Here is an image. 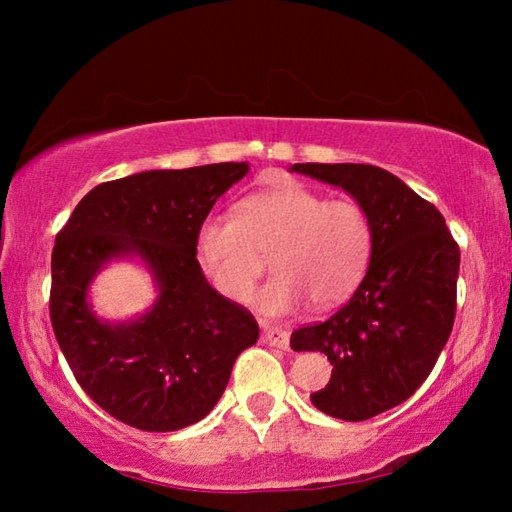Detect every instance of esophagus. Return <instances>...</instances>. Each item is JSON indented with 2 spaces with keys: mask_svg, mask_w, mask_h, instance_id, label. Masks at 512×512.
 Wrapping results in <instances>:
<instances>
[{
  "mask_svg": "<svg viewBox=\"0 0 512 512\" xmlns=\"http://www.w3.org/2000/svg\"><path fill=\"white\" fill-rule=\"evenodd\" d=\"M262 336L268 345H273V348H280V350H287L289 348V334L287 329L271 325V323H264L262 320Z\"/></svg>",
  "mask_w": 512,
  "mask_h": 512,
  "instance_id": "1",
  "label": "esophagus"
}]
</instances>
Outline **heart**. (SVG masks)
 Returning <instances> with one entry per match:
<instances>
[{
  "label": "heart",
  "instance_id": "1",
  "mask_svg": "<svg viewBox=\"0 0 512 512\" xmlns=\"http://www.w3.org/2000/svg\"><path fill=\"white\" fill-rule=\"evenodd\" d=\"M375 230L366 207L300 183L244 198L235 219L210 216L196 232V255L214 289L244 302L271 259L275 280L257 296L266 314H287L311 300L332 309L352 298L366 277Z\"/></svg>",
  "mask_w": 512,
  "mask_h": 512
}]
</instances>
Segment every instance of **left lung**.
I'll use <instances>...</instances> for the list:
<instances>
[{
    "label": "left lung",
    "mask_w": 512,
    "mask_h": 512,
    "mask_svg": "<svg viewBox=\"0 0 512 512\" xmlns=\"http://www.w3.org/2000/svg\"><path fill=\"white\" fill-rule=\"evenodd\" d=\"M366 207L375 250L361 287L323 323L291 334L296 352H325L329 384L311 395L318 411L361 422L418 391L456 318L461 250L436 205L372 164H293Z\"/></svg>",
    "instance_id": "left-lung-1"
}]
</instances>
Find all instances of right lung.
I'll return each instance as SVG.
<instances>
[{
  "instance_id": "right-lung-1",
  "label": "right lung",
  "mask_w": 512,
  "mask_h": 512,
  "mask_svg": "<svg viewBox=\"0 0 512 512\" xmlns=\"http://www.w3.org/2000/svg\"><path fill=\"white\" fill-rule=\"evenodd\" d=\"M248 173L246 162L142 171L81 198L51 253L49 316L76 381L103 411L142 431L203 420L228 386L259 327L246 307L210 287L196 259V232ZM137 254L159 300L133 324L91 314V277L110 258Z\"/></svg>"
}]
</instances>
